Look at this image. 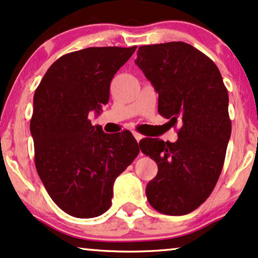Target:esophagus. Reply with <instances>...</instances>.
I'll return each mask as SVG.
<instances>
[{
  "mask_svg": "<svg viewBox=\"0 0 258 258\" xmlns=\"http://www.w3.org/2000/svg\"><path fill=\"white\" fill-rule=\"evenodd\" d=\"M133 135H134V138L136 139V141H138V142H140L142 139H144V136H142L141 134H139V133H136V132L133 133Z\"/></svg>",
  "mask_w": 258,
  "mask_h": 258,
  "instance_id": "obj_1",
  "label": "esophagus"
}]
</instances>
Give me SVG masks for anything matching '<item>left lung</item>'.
Returning a JSON list of instances; mask_svg holds the SVG:
<instances>
[{
  "instance_id": "1",
  "label": "left lung",
  "mask_w": 258,
  "mask_h": 258,
  "mask_svg": "<svg viewBox=\"0 0 258 258\" xmlns=\"http://www.w3.org/2000/svg\"><path fill=\"white\" fill-rule=\"evenodd\" d=\"M135 63L159 94V113L182 125L176 142H140L158 165L146 195L163 214H189L208 199L224 166L231 136L227 90L215 63L183 41L140 46Z\"/></svg>"
}]
</instances>
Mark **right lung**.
I'll use <instances>...</instances> for the list:
<instances>
[{
    "mask_svg": "<svg viewBox=\"0 0 258 258\" xmlns=\"http://www.w3.org/2000/svg\"><path fill=\"white\" fill-rule=\"evenodd\" d=\"M136 46L87 47L59 57L34 92L30 129L37 172L47 194L75 218L99 217L111 207L114 179L140 148L129 132L105 134L91 111L107 104L110 84Z\"/></svg>",
    "mask_w": 258,
    "mask_h": 258,
    "instance_id": "obj_1",
    "label": "right lung"
}]
</instances>
